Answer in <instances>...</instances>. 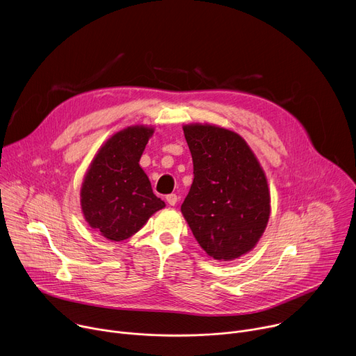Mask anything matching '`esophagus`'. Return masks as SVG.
Segmentation results:
<instances>
[{
	"label": "esophagus",
	"mask_w": 356,
	"mask_h": 356,
	"mask_svg": "<svg viewBox=\"0 0 356 356\" xmlns=\"http://www.w3.org/2000/svg\"><path fill=\"white\" fill-rule=\"evenodd\" d=\"M166 201L169 202L170 206H176L177 204V195L176 194H168L166 195Z\"/></svg>",
	"instance_id": "esophagus-1"
}]
</instances>
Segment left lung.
<instances>
[{
    "mask_svg": "<svg viewBox=\"0 0 356 356\" xmlns=\"http://www.w3.org/2000/svg\"><path fill=\"white\" fill-rule=\"evenodd\" d=\"M183 131L194 179L181 213L210 258H239L257 245L269 220L265 173L238 134L213 125Z\"/></svg>",
    "mask_w": 356,
    "mask_h": 356,
    "instance_id": "left-lung-1",
    "label": "left lung"
}]
</instances>
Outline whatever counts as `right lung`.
I'll return each mask as SVG.
<instances>
[{"mask_svg": "<svg viewBox=\"0 0 356 356\" xmlns=\"http://www.w3.org/2000/svg\"><path fill=\"white\" fill-rule=\"evenodd\" d=\"M154 134L129 127L111 136L98 150L81 187V210L91 228L110 241L138 232L149 217L165 207L152 191L139 159Z\"/></svg>", "mask_w": 356, "mask_h": 356, "instance_id": "add662e5", "label": "right lung"}]
</instances>
